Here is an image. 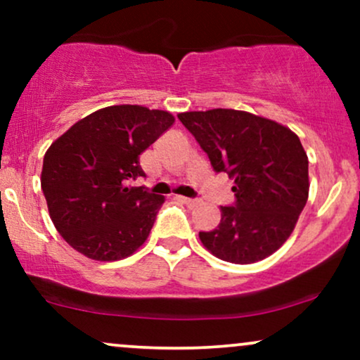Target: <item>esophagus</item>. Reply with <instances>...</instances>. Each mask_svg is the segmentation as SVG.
<instances>
[{
	"instance_id": "esophagus-1",
	"label": "esophagus",
	"mask_w": 360,
	"mask_h": 360,
	"mask_svg": "<svg viewBox=\"0 0 360 360\" xmlns=\"http://www.w3.org/2000/svg\"><path fill=\"white\" fill-rule=\"evenodd\" d=\"M177 200L183 201L186 206H189V208H194V206L200 205V200H194V198H184V196H177Z\"/></svg>"
}]
</instances>
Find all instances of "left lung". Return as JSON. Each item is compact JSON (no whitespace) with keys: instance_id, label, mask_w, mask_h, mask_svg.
<instances>
[{"instance_id":"1","label":"left lung","mask_w":360,"mask_h":360,"mask_svg":"<svg viewBox=\"0 0 360 360\" xmlns=\"http://www.w3.org/2000/svg\"><path fill=\"white\" fill-rule=\"evenodd\" d=\"M208 155L214 172H226L235 203L200 240L214 257L252 264L288 240L308 200V157L298 135L272 120L238 110L179 113Z\"/></svg>"}]
</instances>
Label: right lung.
<instances>
[{"label":"right lung","instance_id":"right-lung-1","mask_svg":"<svg viewBox=\"0 0 360 360\" xmlns=\"http://www.w3.org/2000/svg\"><path fill=\"white\" fill-rule=\"evenodd\" d=\"M174 117L139 105L101 108L69 128L44 157L42 191L57 232L94 260H120L147 240L164 196L131 186L139 155Z\"/></svg>","mask_w":360,"mask_h":360}]
</instances>
